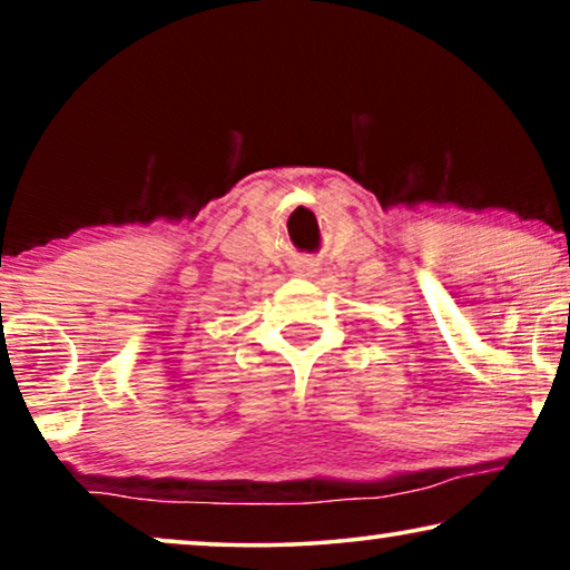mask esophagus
<instances>
[{"label": "esophagus", "mask_w": 570, "mask_h": 570, "mask_svg": "<svg viewBox=\"0 0 570 570\" xmlns=\"http://www.w3.org/2000/svg\"><path fill=\"white\" fill-rule=\"evenodd\" d=\"M301 272H306V275H311V272H316V264L314 262H301Z\"/></svg>", "instance_id": "esophagus-1"}]
</instances>
